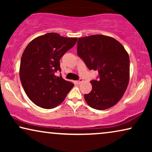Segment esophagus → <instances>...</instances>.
Segmentation results:
<instances>
[{
    "label": "esophagus",
    "instance_id": "obj_1",
    "mask_svg": "<svg viewBox=\"0 0 152 152\" xmlns=\"http://www.w3.org/2000/svg\"><path fill=\"white\" fill-rule=\"evenodd\" d=\"M82 82H83V80H82V79H80V80H79L76 81V83H77V84H80L81 83H82Z\"/></svg>",
    "mask_w": 152,
    "mask_h": 152
}]
</instances>
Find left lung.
<instances>
[{
	"mask_svg": "<svg viewBox=\"0 0 152 152\" xmlns=\"http://www.w3.org/2000/svg\"><path fill=\"white\" fill-rule=\"evenodd\" d=\"M77 55L99 73L98 80L91 81L92 91L84 95L86 103L97 110L116 104L129 82V57L123 45L113 37L91 35L78 39Z\"/></svg>",
	"mask_w": 152,
	"mask_h": 152,
	"instance_id": "8db88e82",
	"label": "left lung"
}]
</instances>
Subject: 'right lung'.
I'll use <instances>...</instances> for the list:
<instances>
[{
	"instance_id": "right-lung-1",
	"label": "right lung",
	"mask_w": 152,
	"mask_h": 152,
	"mask_svg": "<svg viewBox=\"0 0 152 152\" xmlns=\"http://www.w3.org/2000/svg\"><path fill=\"white\" fill-rule=\"evenodd\" d=\"M76 37L48 33L33 39L20 59L19 75L31 101L43 109H53L63 102L74 84L56 76L61 71L59 60L76 43Z\"/></svg>"
}]
</instances>
